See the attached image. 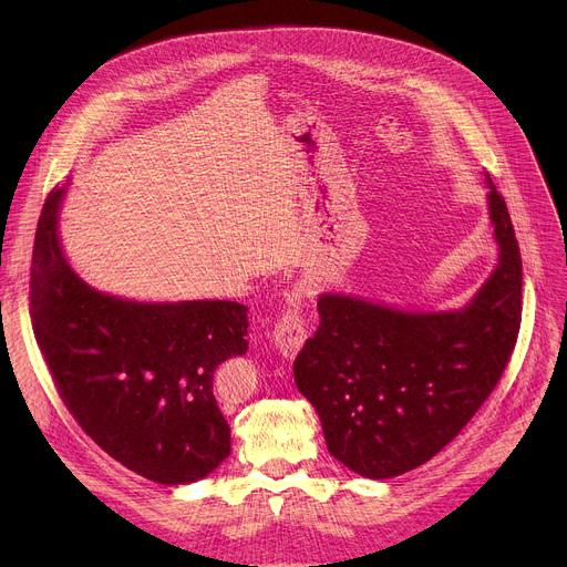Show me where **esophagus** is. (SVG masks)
Masks as SVG:
<instances>
[{"instance_id": "obj_1", "label": "esophagus", "mask_w": 567, "mask_h": 567, "mask_svg": "<svg viewBox=\"0 0 567 567\" xmlns=\"http://www.w3.org/2000/svg\"><path fill=\"white\" fill-rule=\"evenodd\" d=\"M302 298H305V287L296 285L291 289V293H287V305L289 307L282 313V318L278 320V326L274 330V348L285 359H293L307 341V328H305V320L300 316V300Z\"/></svg>"}]
</instances>
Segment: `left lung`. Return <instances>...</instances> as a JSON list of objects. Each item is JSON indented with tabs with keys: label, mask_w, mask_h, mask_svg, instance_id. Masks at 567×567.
Here are the masks:
<instances>
[{
	"label": "left lung",
	"mask_w": 567,
	"mask_h": 567,
	"mask_svg": "<svg viewBox=\"0 0 567 567\" xmlns=\"http://www.w3.org/2000/svg\"><path fill=\"white\" fill-rule=\"evenodd\" d=\"M498 262L457 309L422 311L322 291L320 328L293 361L328 451L388 480L435 457L496 388L520 328L523 265L505 199L489 175Z\"/></svg>",
	"instance_id": "8db88e82"
}]
</instances>
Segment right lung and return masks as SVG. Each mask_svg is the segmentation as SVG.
Returning a JSON list of instances; mask_svg holds the SVG:
<instances>
[{"instance_id":"right-lung-1","label":"right lung","mask_w":567,"mask_h":567,"mask_svg":"<svg viewBox=\"0 0 567 567\" xmlns=\"http://www.w3.org/2000/svg\"><path fill=\"white\" fill-rule=\"evenodd\" d=\"M66 190L69 179L44 202L31 262L33 332L58 392L83 431L130 471L158 484L197 482L230 453L213 377L249 350L247 307L94 289L60 245Z\"/></svg>"}]
</instances>
